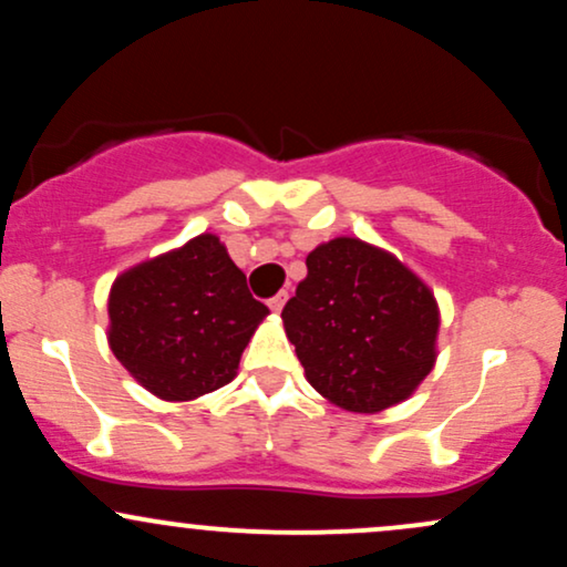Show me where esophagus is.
<instances>
[{
  "mask_svg": "<svg viewBox=\"0 0 567 567\" xmlns=\"http://www.w3.org/2000/svg\"><path fill=\"white\" fill-rule=\"evenodd\" d=\"M285 301H288V292H277L275 298H269V309L271 311H282Z\"/></svg>",
  "mask_w": 567,
  "mask_h": 567,
  "instance_id": "esophagus-1",
  "label": "esophagus"
}]
</instances>
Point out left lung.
I'll return each mask as SVG.
<instances>
[{
	"label": "left lung",
	"instance_id": "left-lung-1",
	"mask_svg": "<svg viewBox=\"0 0 567 567\" xmlns=\"http://www.w3.org/2000/svg\"><path fill=\"white\" fill-rule=\"evenodd\" d=\"M306 269L282 309L306 381L351 413L408 400L437 360L432 290L392 252L357 237L315 247Z\"/></svg>",
	"mask_w": 567,
	"mask_h": 567
}]
</instances>
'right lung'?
Here are the masks:
<instances>
[{"label":"right lung","mask_w":567,"mask_h":567,"mask_svg":"<svg viewBox=\"0 0 567 567\" xmlns=\"http://www.w3.org/2000/svg\"><path fill=\"white\" fill-rule=\"evenodd\" d=\"M266 315L216 234H199L114 279L109 347L159 400H197L237 375Z\"/></svg>","instance_id":"add662e5"}]
</instances>
